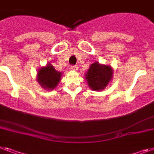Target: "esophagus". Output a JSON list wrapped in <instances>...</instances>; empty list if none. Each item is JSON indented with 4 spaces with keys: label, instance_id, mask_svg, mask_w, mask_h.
<instances>
[{
    "label": "esophagus",
    "instance_id": "1",
    "mask_svg": "<svg viewBox=\"0 0 154 154\" xmlns=\"http://www.w3.org/2000/svg\"><path fill=\"white\" fill-rule=\"evenodd\" d=\"M71 69L73 70V71H77V70H78V66H72V67H71Z\"/></svg>",
    "mask_w": 154,
    "mask_h": 154
}]
</instances>
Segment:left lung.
Here are the masks:
<instances>
[{"label": "left lung", "instance_id": "8db88e82", "mask_svg": "<svg viewBox=\"0 0 154 154\" xmlns=\"http://www.w3.org/2000/svg\"><path fill=\"white\" fill-rule=\"evenodd\" d=\"M113 70L110 65L101 64L99 62L92 63L85 73V79L88 86L94 91H101L111 82Z\"/></svg>", "mask_w": 154, "mask_h": 154}]
</instances>
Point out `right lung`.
I'll list each match as a JSON object with an SVG mask.
<instances>
[{
	"label": "right lung",
	"instance_id": "right-lung-1",
	"mask_svg": "<svg viewBox=\"0 0 154 154\" xmlns=\"http://www.w3.org/2000/svg\"><path fill=\"white\" fill-rule=\"evenodd\" d=\"M62 73L58 72L50 63H47L45 67H41L38 70L37 81L45 90L52 91L59 84Z\"/></svg>",
	"mask_w": 154,
	"mask_h": 154
}]
</instances>
